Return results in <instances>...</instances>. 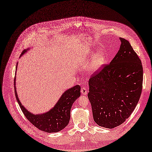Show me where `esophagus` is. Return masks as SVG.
I'll return each mask as SVG.
<instances>
[{
	"label": "esophagus",
	"instance_id": "obj_1",
	"mask_svg": "<svg viewBox=\"0 0 152 152\" xmlns=\"http://www.w3.org/2000/svg\"><path fill=\"white\" fill-rule=\"evenodd\" d=\"M81 94H83V95H86V94H87V93H88V91H87V89L85 87H83V88H81Z\"/></svg>",
	"mask_w": 152,
	"mask_h": 152
}]
</instances>
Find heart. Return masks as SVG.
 Here are the masks:
<instances>
[{"instance_id": "1", "label": "heart", "mask_w": 152, "mask_h": 152, "mask_svg": "<svg viewBox=\"0 0 152 152\" xmlns=\"http://www.w3.org/2000/svg\"><path fill=\"white\" fill-rule=\"evenodd\" d=\"M106 61V57L104 53H99L96 55L91 63V69L92 70H96L99 68L102 65H103Z\"/></svg>"}]
</instances>
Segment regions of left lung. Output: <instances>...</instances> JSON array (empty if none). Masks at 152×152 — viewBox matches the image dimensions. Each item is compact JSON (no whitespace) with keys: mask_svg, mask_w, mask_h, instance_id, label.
Masks as SVG:
<instances>
[{"mask_svg":"<svg viewBox=\"0 0 152 152\" xmlns=\"http://www.w3.org/2000/svg\"><path fill=\"white\" fill-rule=\"evenodd\" d=\"M118 53L89 80L88 98L94 121L113 129L129 117L142 90L143 67L139 57L126 39L120 38Z\"/></svg>","mask_w":152,"mask_h":152,"instance_id":"left-lung-1","label":"left lung"}]
</instances>
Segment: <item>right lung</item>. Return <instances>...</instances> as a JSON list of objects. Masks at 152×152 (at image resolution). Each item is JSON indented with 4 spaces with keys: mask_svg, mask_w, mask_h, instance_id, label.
Wrapping results in <instances>:
<instances>
[{
    "mask_svg": "<svg viewBox=\"0 0 152 152\" xmlns=\"http://www.w3.org/2000/svg\"><path fill=\"white\" fill-rule=\"evenodd\" d=\"M26 51L27 50H24L20 56ZM14 85L17 101L26 118L37 129L48 133L57 132L63 129L68 124L72 105L81 94V87L79 85L75 86L73 88L66 91L55 106L49 112L41 115H34L27 110L18 99L15 89V77L14 78Z\"/></svg>",
    "mask_w": 152,
    "mask_h": 152,
    "instance_id": "1",
    "label": "right lung"
}]
</instances>
